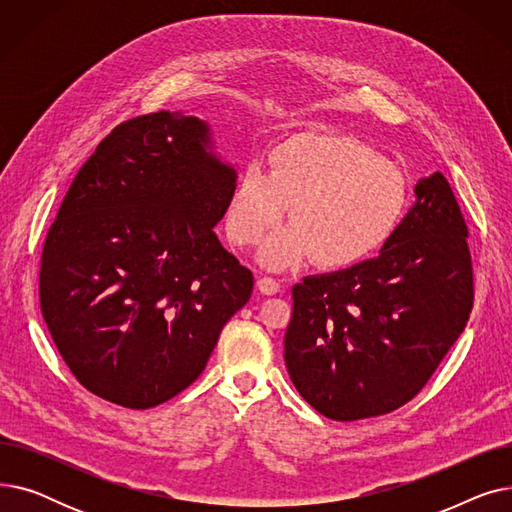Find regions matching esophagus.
Listing matches in <instances>:
<instances>
[{
  "label": "esophagus",
  "instance_id": "34e87169",
  "mask_svg": "<svg viewBox=\"0 0 512 512\" xmlns=\"http://www.w3.org/2000/svg\"><path fill=\"white\" fill-rule=\"evenodd\" d=\"M257 288H259L261 294H276V292H280V282L265 276V278L257 280Z\"/></svg>",
  "mask_w": 512,
  "mask_h": 512
}]
</instances>
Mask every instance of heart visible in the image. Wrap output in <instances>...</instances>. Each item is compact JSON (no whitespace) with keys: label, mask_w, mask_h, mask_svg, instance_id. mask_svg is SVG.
<instances>
[{"label":"heart","mask_w":512,"mask_h":512,"mask_svg":"<svg viewBox=\"0 0 512 512\" xmlns=\"http://www.w3.org/2000/svg\"><path fill=\"white\" fill-rule=\"evenodd\" d=\"M251 164L234 180L226 203V234L253 247L288 213L292 224L265 242L259 261L288 270L315 261L348 267L378 253L407 211V182L367 145L344 134H301Z\"/></svg>","instance_id":"heart-1"}]
</instances>
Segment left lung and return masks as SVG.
Masks as SVG:
<instances>
[{"label": "left lung", "mask_w": 512, "mask_h": 512, "mask_svg": "<svg viewBox=\"0 0 512 512\" xmlns=\"http://www.w3.org/2000/svg\"><path fill=\"white\" fill-rule=\"evenodd\" d=\"M467 238L436 172L415 184V203L378 257L292 286L284 361L315 411L336 421L386 415L427 384L473 307Z\"/></svg>", "instance_id": "8db88e82"}]
</instances>
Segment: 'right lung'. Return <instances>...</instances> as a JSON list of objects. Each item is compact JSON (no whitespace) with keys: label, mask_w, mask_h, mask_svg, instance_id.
<instances>
[{"label":"right lung","mask_w":512,"mask_h":512,"mask_svg":"<svg viewBox=\"0 0 512 512\" xmlns=\"http://www.w3.org/2000/svg\"><path fill=\"white\" fill-rule=\"evenodd\" d=\"M236 178L205 120L166 110L116 126L78 170L45 238L39 297L89 392L149 409L199 378L253 292L213 232Z\"/></svg>","instance_id":"add662e5"}]
</instances>
